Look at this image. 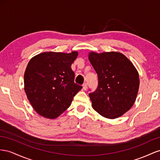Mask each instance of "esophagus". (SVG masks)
Segmentation results:
<instances>
[{"label": "esophagus", "instance_id": "1", "mask_svg": "<svg viewBox=\"0 0 160 160\" xmlns=\"http://www.w3.org/2000/svg\"><path fill=\"white\" fill-rule=\"evenodd\" d=\"M82 87H83V89H84V90H87V84H86V83L83 84V85H82Z\"/></svg>", "mask_w": 160, "mask_h": 160}]
</instances>
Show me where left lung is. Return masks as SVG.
Masks as SVG:
<instances>
[{
	"mask_svg": "<svg viewBox=\"0 0 160 160\" xmlns=\"http://www.w3.org/2000/svg\"><path fill=\"white\" fill-rule=\"evenodd\" d=\"M88 60L98 75V88L90 93L92 106L107 118L122 116L133 107L139 87V73L120 52H90Z\"/></svg>",
	"mask_w": 160,
	"mask_h": 160,
	"instance_id": "1",
	"label": "left lung"
}]
</instances>
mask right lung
<instances>
[{
  "instance_id": "1",
  "label": "right lung",
  "mask_w": 160,
  "mask_h": 160,
  "mask_svg": "<svg viewBox=\"0 0 160 160\" xmlns=\"http://www.w3.org/2000/svg\"><path fill=\"white\" fill-rule=\"evenodd\" d=\"M78 53L43 52L29 62L24 74V90L31 106L39 115L56 118L70 106L82 88L74 83L72 63Z\"/></svg>"
}]
</instances>
